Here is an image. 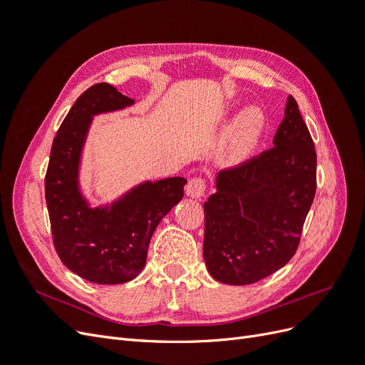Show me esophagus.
I'll return each mask as SVG.
<instances>
[{
	"instance_id": "34e87169",
	"label": "esophagus",
	"mask_w": 365,
	"mask_h": 365,
	"mask_svg": "<svg viewBox=\"0 0 365 365\" xmlns=\"http://www.w3.org/2000/svg\"><path fill=\"white\" fill-rule=\"evenodd\" d=\"M205 187H207V184H205L204 178H201V176H193V178H190L189 182H187V185H185V193H187V196L197 200V197L204 196Z\"/></svg>"
}]
</instances>
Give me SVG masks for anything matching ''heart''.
<instances>
[{
    "instance_id": "b5f03b06",
    "label": "heart",
    "mask_w": 365,
    "mask_h": 365,
    "mask_svg": "<svg viewBox=\"0 0 365 365\" xmlns=\"http://www.w3.org/2000/svg\"><path fill=\"white\" fill-rule=\"evenodd\" d=\"M263 126L264 117L259 108L251 106L247 108L244 113H240L233 126L227 132V137L224 140V160L230 164L244 161L252 152V149L256 148L263 132Z\"/></svg>"
}]
</instances>
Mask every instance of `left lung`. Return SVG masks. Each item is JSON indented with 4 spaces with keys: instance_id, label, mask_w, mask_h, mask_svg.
Instances as JSON below:
<instances>
[{
    "instance_id": "8db88e82",
    "label": "left lung",
    "mask_w": 365,
    "mask_h": 365,
    "mask_svg": "<svg viewBox=\"0 0 365 365\" xmlns=\"http://www.w3.org/2000/svg\"><path fill=\"white\" fill-rule=\"evenodd\" d=\"M272 148L219 172L204 202V260L225 284H251L295 254L317 190V152L300 109L288 97Z\"/></svg>"
}]
</instances>
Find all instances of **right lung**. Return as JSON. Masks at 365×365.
I'll use <instances>...</instances> for the list:
<instances>
[{"label":"right lung","mask_w":365,"mask_h":365,"mask_svg":"<svg viewBox=\"0 0 365 365\" xmlns=\"http://www.w3.org/2000/svg\"><path fill=\"white\" fill-rule=\"evenodd\" d=\"M134 103L109 83H96L77 98L53 140L46 175V201L53 244L62 263L97 284L135 279L146 264L160 220L184 196L181 176L146 181L111 205L90 207L79 190V164L94 115Z\"/></svg>","instance_id":"right-lung-1"}]
</instances>
